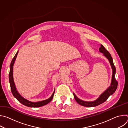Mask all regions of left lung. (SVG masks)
Listing matches in <instances>:
<instances>
[{
    "instance_id": "obj_1",
    "label": "left lung",
    "mask_w": 128,
    "mask_h": 128,
    "mask_svg": "<svg viewBox=\"0 0 128 128\" xmlns=\"http://www.w3.org/2000/svg\"><path fill=\"white\" fill-rule=\"evenodd\" d=\"M99 52L103 54V55L105 56L108 60L112 70V82H111L110 86H109L103 93H102L96 100L93 101H83L79 99L74 93H73V94H74V99L76 100V101L79 104L83 106L88 107H95L103 103V102H104L107 100V99L109 96L112 95L115 92V91L116 90L118 87V84L115 78L116 69L115 66L114 65V64L113 62V59L111 56V54L105 49V48L102 44H100V47L99 48Z\"/></svg>"
}]
</instances>
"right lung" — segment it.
Wrapping results in <instances>:
<instances>
[{"instance_id": "1", "label": "right lung", "mask_w": 128, "mask_h": 128, "mask_svg": "<svg viewBox=\"0 0 128 128\" xmlns=\"http://www.w3.org/2000/svg\"><path fill=\"white\" fill-rule=\"evenodd\" d=\"M18 52H19V50L16 52L14 57L13 58V59L11 62L10 65V74H9V82H10V86L11 91H12V93L13 96L21 103H22V104H23L26 106L30 107H41V106H44V105L48 104L52 101V100L54 97V92H55V89L54 90V91L52 93V96L48 99L43 100V101H38V102L30 101L24 98L23 97H22L20 95V94L19 92H18V91L16 88L14 80V77H13V66H14V61L17 57V54H18Z\"/></svg>"}]
</instances>
